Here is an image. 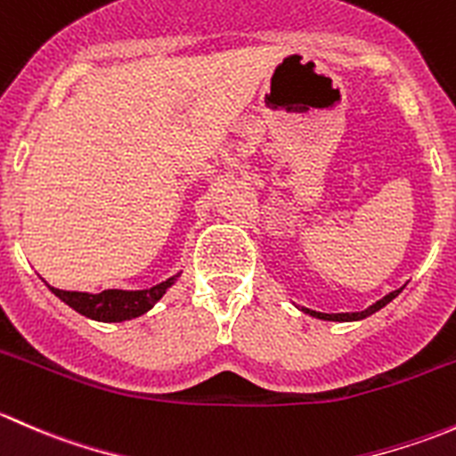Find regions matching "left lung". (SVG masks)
Listing matches in <instances>:
<instances>
[{"mask_svg":"<svg viewBox=\"0 0 456 456\" xmlns=\"http://www.w3.org/2000/svg\"><path fill=\"white\" fill-rule=\"evenodd\" d=\"M402 291H403V287L397 289V291L388 293V296H384V297H381V300H377L375 305L369 306V309L357 311V314H320V311L306 309V306H297V309L305 311L306 315L317 317V320H324V322H360V320H366V317L372 315V314H377V311H379V309H384V306L388 305V302H393L395 297H397Z\"/></svg>","mask_w":456,"mask_h":456,"instance_id":"obj_1","label":"left lung"}]
</instances>
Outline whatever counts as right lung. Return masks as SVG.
Segmentation results:
<instances>
[{
	"instance_id": "right-lung-1",
	"label": "right lung",
	"mask_w": 456,
	"mask_h": 456,
	"mask_svg": "<svg viewBox=\"0 0 456 456\" xmlns=\"http://www.w3.org/2000/svg\"><path fill=\"white\" fill-rule=\"evenodd\" d=\"M181 273L172 275L165 282L154 284L150 289H139V291H127V289H105L101 293L86 291H61V289L50 287V291L66 302L77 314L90 317L96 322H126L134 320L151 309L160 297L167 293V289L176 282Z\"/></svg>"
}]
</instances>
